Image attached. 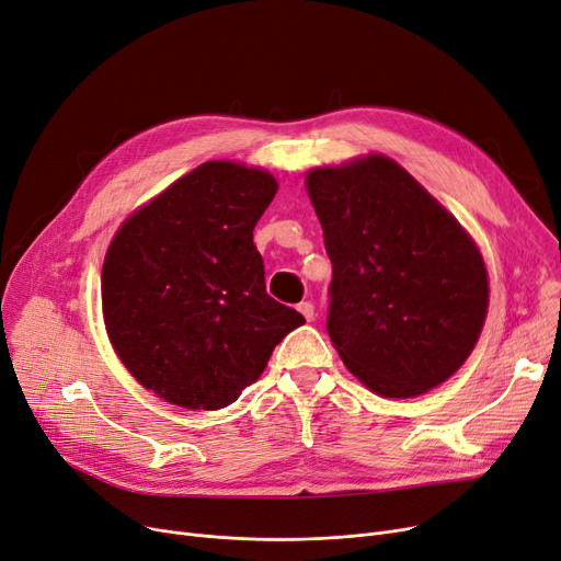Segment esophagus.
<instances>
[{"mask_svg": "<svg viewBox=\"0 0 561 561\" xmlns=\"http://www.w3.org/2000/svg\"><path fill=\"white\" fill-rule=\"evenodd\" d=\"M298 311L305 316V319L311 323L316 319V311H313V305L311 302H300L298 305Z\"/></svg>", "mask_w": 561, "mask_h": 561, "instance_id": "34e87169", "label": "esophagus"}]
</instances>
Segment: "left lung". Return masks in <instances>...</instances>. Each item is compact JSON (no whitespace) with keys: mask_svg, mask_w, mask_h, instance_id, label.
Returning a JSON list of instances; mask_svg holds the SVG:
<instances>
[{"mask_svg":"<svg viewBox=\"0 0 561 561\" xmlns=\"http://www.w3.org/2000/svg\"><path fill=\"white\" fill-rule=\"evenodd\" d=\"M307 192L332 261L328 334L348 371L389 399L454 376L489 311L470 233L387 156L316 167Z\"/></svg>","mask_w":561,"mask_h":561,"instance_id":"left-lung-1","label":"left lung"}]
</instances>
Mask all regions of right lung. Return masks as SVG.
I'll return each instance as SVG.
<instances>
[{"label": "right lung", "instance_id": "add662e5", "mask_svg": "<svg viewBox=\"0 0 561 561\" xmlns=\"http://www.w3.org/2000/svg\"><path fill=\"white\" fill-rule=\"evenodd\" d=\"M275 194L265 169L210 160L116 231L101 275L105 328L126 369L167 403L227 408L305 323L265 294L252 240Z\"/></svg>", "mask_w": 561, "mask_h": 561}]
</instances>
